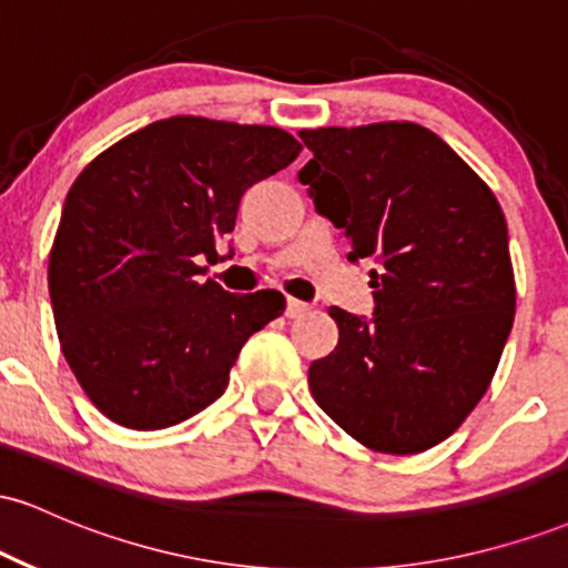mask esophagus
I'll return each mask as SVG.
<instances>
[{
  "mask_svg": "<svg viewBox=\"0 0 568 568\" xmlns=\"http://www.w3.org/2000/svg\"><path fill=\"white\" fill-rule=\"evenodd\" d=\"M306 312H310V304L306 302H298V298H288V302H285V315H288L291 321L306 315Z\"/></svg>",
  "mask_w": 568,
  "mask_h": 568,
  "instance_id": "obj_1",
  "label": "esophagus"
}]
</instances>
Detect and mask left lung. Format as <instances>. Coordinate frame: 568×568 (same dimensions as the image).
I'll list each match as a JSON object with an SVG mask.
<instances>
[{
    "label": "left lung",
    "mask_w": 568,
    "mask_h": 568,
    "mask_svg": "<svg viewBox=\"0 0 568 568\" xmlns=\"http://www.w3.org/2000/svg\"><path fill=\"white\" fill-rule=\"evenodd\" d=\"M315 211L344 230L349 262H374V315L331 306L338 344L310 366L331 419L382 454L446 440L491 384L515 315L497 197L414 122L298 130Z\"/></svg>",
    "instance_id": "obj_1"
}]
</instances>
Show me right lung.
I'll return each mask as SVG.
<instances>
[{"instance_id": "1", "label": "right lung", "mask_w": 568, "mask_h": 568, "mask_svg": "<svg viewBox=\"0 0 568 568\" xmlns=\"http://www.w3.org/2000/svg\"><path fill=\"white\" fill-rule=\"evenodd\" d=\"M280 128L171 116L98 154L69 189L50 251L63 355L98 410L130 429L173 427L224 395L277 291L200 283L245 189L288 168ZM232 258V247H230Z\"/></svg>"}]
</instances>
